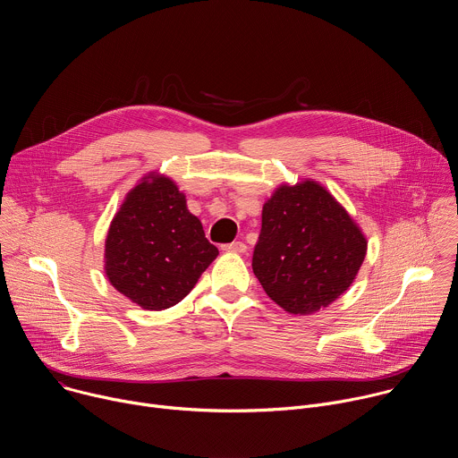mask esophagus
Returning <instances> with one entry per match:
<instances>
[{
	"mask_svg": "<svg viewBox=\"0 0 458 458\" xmlns=\"http://www.w3.org/2000/svg\"><path fill=\"white\" fill-rule=\"evenodd\" d=\"M223 250L233 251V253H244V251H246V244L241 242V241H233V242H230V244H225Z\"/></svg>",
	"mask_w": 458,
	"mask_h": 458,
	"instance_id": "esophagus-1",
	"label": "esophagus"
}]
</instances>
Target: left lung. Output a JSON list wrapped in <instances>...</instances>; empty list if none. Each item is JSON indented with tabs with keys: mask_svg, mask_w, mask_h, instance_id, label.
I'll return each mask as SVG.
<instances>
[{
	"mask_svg": "<svg viewBox=\"0 0 458 458\" xmlns=\"http://www.w3.org/2000/svg\"><path fill=\"white\" fill-rule=\"evenodd\" d=\"M366 244L360 228L320 184H283L263 207L251 268L272 301L306 315L350 288Z\"/></svg>",
	"mask_w": 458,
	"mask_h": 458,
	"instance_id": "1",
	"label": "left lung"
}]
</instances>
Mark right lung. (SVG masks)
Listing matches in <instances>:
<instances>
[{"instance_id":"add662e5","label":"right lung","mask_w":458,"mask_h":458,"mask_svg":"<svg viewBox=\"0 0 458 458\" xmlns=\"http://www.w3.org/2000/svg\"><path fill=\"white\" fill-rule=\"evenodd\" d=\"M219 255L184 193L168 177L140 182L126 195L105 242V272L112 286L145 310L182 301Z\"/></svg>"}]
</instances>
